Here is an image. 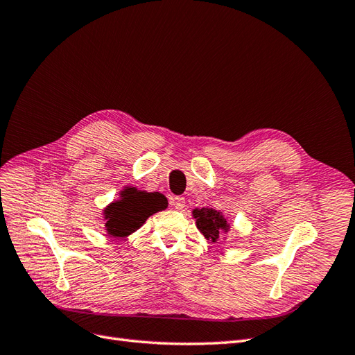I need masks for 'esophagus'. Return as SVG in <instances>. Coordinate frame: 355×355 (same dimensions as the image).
<instances>
[{
	"label": "esophagus",
	"instance_id": "obj_1",
	"mask_svg": "<svg viewBox=\"0 0 355 355\" xmlns=\"http://www.w3.org/2000/svg\"><path fill=\"white\" fill-rule=\"evenodd\" d=\"M170 202H171V206H173L178 210H182L185 207V198L184 197H171Z\"/></svg>",
	"mask_w": 355,
	"mask_h": 355
}]
</instances>
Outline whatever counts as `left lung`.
Segmentation results:
<instances>
[{
  "mask_svg": "<svg viewBox=\"0 0 355 355\" xmlns=\"http://www.w3.org/2000/svg\"><path fill=\"white\" fill-rule=\"evenodd\" d=\"M194 216L197 219V228L202 232L204 237L210 241H218L223 231L228 230L227 219H223L219 211L211 209H197L194 210Z\"/></svg>",
  "mask_w": 355,
  "mask_h": 355,
  "instance_id": "left-lung-1",
  "label": "left lung"
}]
</instances>
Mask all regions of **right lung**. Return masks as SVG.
<instances>
[{
    "label": "right lung",
    "mask_w": 355,
    "mask_h": 355,
    "mask_svg": "<svg viewBox=\"0 0 355 355\" xmlns=\"http://www.w3.org/2000/svg\"><path fill=\"white\" fill-rule=\"evenodd\" d=\"M121 201H115L105 210L106 230L112 237H127L142 227V223L167 207V200L158 192H137L128 188Z\"/></svg>",
    "instance_id": "right-lung-1"
}]
</instances>
